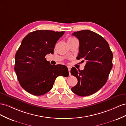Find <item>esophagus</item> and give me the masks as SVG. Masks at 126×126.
I'll return each mask as SVG.
<instances>
[{"mask_svg":"<svg viewBox=\"0 0 126 126\" xmlns=\"http://www.w3.org/2000/svg\"><path fill=\"white\" fill-rule=\"evenodd\" d=\"M67 69L68 70H69V75H71V73H70V71H71V67L70 66H67Z\"/></svg>","mask_w":126,"mask_h":126,"instance_id":"esophagus-1","label":"esophagus"}]
</instances>
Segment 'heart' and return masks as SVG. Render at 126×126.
Masks as SVG:
<instances>
[{"label":"heart","instance_id":"1","mask_svg":"<svg viewBox=\"0 0 126 126\" xmlns=\"http://www.w3.org/2000/svg\"><path fill=\"white\" fill-rule=\"evenodd\" d=\"M75 39H76V38H75L74 37H70L68 38L67 39V42H69V41H73L75 40Z\"/></svg>","mask_w":126,"mask_h":126}]
</instances>
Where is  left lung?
<instances>
[{
	"label": "left lung",
	"instance_id": "8db88e82",
	"mask_svg": "<svg viewBox=\"0 0 126 126\" xmlns=\"http://www.w3.org/2000/svg\"><path fill=\"white\" fill-rule=\"evenodd\" d=\"M72 35L80 43L77 59H84L87 63L83 70L71 69V74L78 79L77 84L71 90L78 95L88 96L106 84L112 67L113 54L106 39L94 32L82 30Z\"/></svg>",
	"mask_w": 126,
	"mask_h": 126
}]
</instances>
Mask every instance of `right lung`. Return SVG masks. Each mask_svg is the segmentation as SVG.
<instances>
[{
    "label": "right lung",
    "instance_id": "1",
    "mask_svg": "<svg viewBox=\"0 0 126 126\" xmlns=\"http://www.w3.org/2000/svg\"><path fill=\"white\" fill-rule=\"evenodd\" d=\"M64 32L37 30L23 39L16 53L14 69L21 87L28 93L44 94L52 89L57 77L69 76L66 66L51 65L45 58L54 53L55 44Z\"/></svg>",
    "mask_w": 126,
    "mask_h": 126
}]
</instances>
